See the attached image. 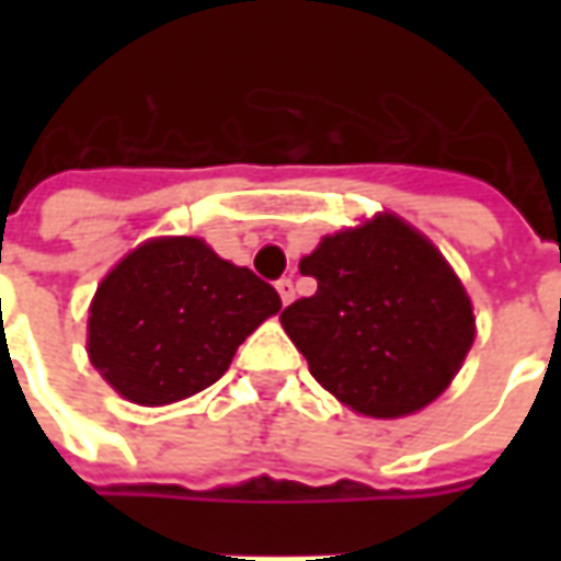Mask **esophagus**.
Wrapping results in <instances>:
<instances>
[{"label":"esophagus","instance_id":"obj_1","mask_svg":"<svg viewBox=\"0 0 561 561\" xmlns=\"http://www.w3.org/2000/svg\"><path fill=\"white\" fill-rule=\"evenodd\" d=\"M276 291H279L282 304L288 306L294 300V282L291 279H279V282H276Z\"/></svg>","mask_w":561,"mask_h":561}]
</instances>
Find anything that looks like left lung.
Segmentation results:
<instances>
[{"label":"left lung","mask_w":561,"mask_h":561,"mask_svg":"<svg viewBox=\"0 0 561 561\" xmlns=\"http://www.w3.org/2000/svg\"><path fill=\"white\" fill-rule=\"evenodd\" d=\"M300 273L318 282L279 316L309 373L366 417L442 397L474 342L471 300L421 231L393 213L324 237Z\"/></svg>","instance_id":"8db88e82"}]
</instances>
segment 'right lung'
<instances>
[{"mask_svg": "<svg viewBox=\"0 0 561 561\" xmlns=\"http://www.w3.org/2000/svg\"><path fill=\"white\" fill-rule=\"evenodd\" d=\"M279 309L273 285L204 240L156 237L102 279L87 352L119 397L168 405L219 381L240 342Z\"/></svg>", "mask_w": 561, "mask_h": 561, "instance_id": "1", "label": "right lung"}]
</instances>
